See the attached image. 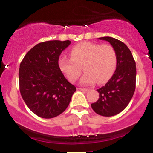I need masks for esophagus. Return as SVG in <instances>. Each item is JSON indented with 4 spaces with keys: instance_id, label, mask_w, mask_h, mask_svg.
Listing matches in <instances>:
<instances>
[{
    "instance_id": "obj_1",
    "label": "esophagus",
    "mask_w": 153,
    "mask_h": 153,
    "mask_svg": "<svg viewBox=\"0 0 153 153\" xmlns=\"http://www.w3.org/2000/svg\"><path fill=\"white\" fill-rule=\"evenodd\" d=\"M78 89H79V90H80V91H85V92H87V91H89V89H88V88H78Z\"/></svg>"
}]
</instances>
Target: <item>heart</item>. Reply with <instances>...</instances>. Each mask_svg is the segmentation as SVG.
Segmentation results:
<instances>
[{
    "label": "heart",
    "instance_id": "heart-1",
    "mask_svg": "<svg viewBox=\"0 0 153 153\" xmlns=\"http://www.w3.org/2000/svg\"><path fill=\"white\" fill-rule=\"evenodd\" d=\"M71 58L61 55L58 65L68 80L75 82L82 72L85 73L80 79L82 85H92L97 80L102 84L109 79L117 67V54L113 47L108 45L84 42L74 46L71 51Z\"/></svg>",
    "mask_w": 153,
    "mask_h": 153
}]
</instances>
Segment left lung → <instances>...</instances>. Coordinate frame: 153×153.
I'll list each match as a JSON object with an SVG mask.
<instances>
[{
  "label": "left lung",
  "instance_id": "1",
  "mask_svg": "<svg viewBox=\"0 0 153 153\" xmlns=\"http://www.w3.org/2000/svg\"><path fill=\"white\" fill-rule=\"evenodd\" d=\"M111 44L117 54V68L111 79L100 88L99 99L91 103L93 110L103 117H112L122 111L131 101L136 85V64L131 51L122 42L110 36L100 37Z\"/></svg>",
  "mask_w": 153,
  "mask_h": 153
}]
</instances>
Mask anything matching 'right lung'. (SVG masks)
Masks as SVG:
<instances>
[{"label": "right lung", "instance_id": "1", "mask_svg": "<svg viewBox=\"0 0 153 153\" xmlns=\"http://www.w3.org/2000/svg\"><path fill=\"white\" fill-rule=\"evenodd\" d=\"M71 43L69 40L39 43L20 64L21 95L29 109L42 118H54L62 114L76 91L58 65L59 55Z\"/></svg>", "mask_w": 153, "mask_h": 153}]
</instances>
